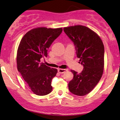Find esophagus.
Listing matches in <instances>:
<instances>
[{"label":"esophagus","mask_w":120,"mask_h":120,"mask_svg":"<svg viewBox=\"0 0 120 120\" xmlns=\"http://www.w3.org/2000/svg\"><path fill=\"white\" fill-rule=\"evenodd\" d=\"M67 70H68L67 69H63V68H59V69H58V72L62 74V73H65V72Z\"/></svg>","instance_id":"esophagus-1"}]
</instances>
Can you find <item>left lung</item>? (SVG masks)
Instances as JSON below:
<instances>
[{"label": "left lung", "instance_id": "left-lung-1", "mask_svg": "<svg viewBox=\"0 0 120 120\" xmlns=\"http://www.w3.org/2000/svg\"><path fill=\"white\" fill-rule=\"evenodd\" d=\"M64 32L73 42L77 57L83 70L80 73L71 70L73 78L68 83L71 93L84 96L93 90L103 75L104 46L97 33L83 25L64 27Z\"/></svg>", "mask_w": 120, "mask_h": 120}]
</instances>
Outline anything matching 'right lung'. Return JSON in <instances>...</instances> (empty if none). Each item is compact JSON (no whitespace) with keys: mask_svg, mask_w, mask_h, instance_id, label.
<instances>
[{"mask_svg":"<svg viewBox=\"0 0 120 120\" xmlns=\"http://www.w3.org/2000/svg\"><path fill=\"white\" fill-rule=\"evenodd\" d=\"M62 31V28L37 27L28 31L19 43L16 57L17 70L37 95L45 96L52 91V80L57 70L40 63V59L47 57L48 49Z\"/></svg>","mask_w":120,"mask_h":120,"instance_id":"obj_1","label":"right lung"}]
</instances>
